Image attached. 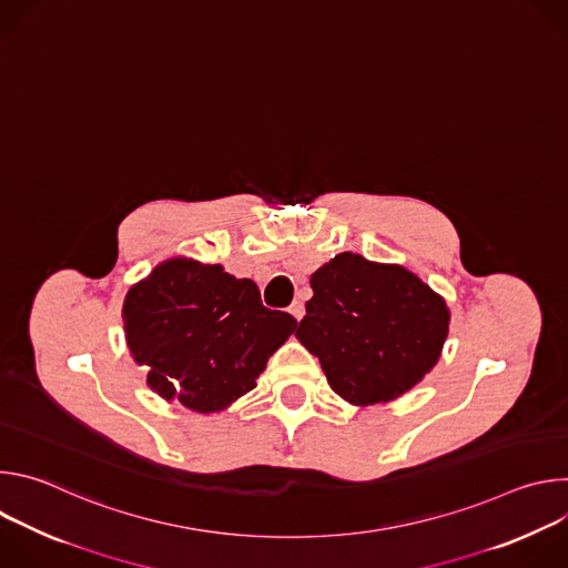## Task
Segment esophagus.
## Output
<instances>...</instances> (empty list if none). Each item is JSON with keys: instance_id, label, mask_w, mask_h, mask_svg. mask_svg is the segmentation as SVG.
I'll return each mask as SVG.
<instances>
[{"instance_id": "1", "label": "esophagus", "mask_w": 568, "mask_h": 568, "mask_svg": "<svg viewBox=\"0 0 568 568\" xmlns=\"http://www.w3.org/2000/svg\"><path fill=\"white\" fill-rule=\"evenodd\" d=\"M290 314H292L296 321H301V318H303V314H305L303 303H301V301H294V303L290 305Z\"/></svg>"}]
</instances>
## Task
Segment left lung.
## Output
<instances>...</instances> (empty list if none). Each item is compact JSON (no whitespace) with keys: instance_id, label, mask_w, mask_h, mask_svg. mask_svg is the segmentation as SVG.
I'll list each match as a JSON object with an SVG mask.
<instances>
[{"instance_id":"obj_1","label":"left lung","mask_w":568,"mask_h":568,"mask_svg":"<svg viewBox=\"0 0 568 568\" xmlns=\"http://www.w3.org/2000/svg\"><path fill=\"white\" fill-rule=\"evenodd\" d=\"M310 287L296 339L355 407L404 395L440 359L449 307L404 265L344 252L310 276Z\"/></svg>"}]
</instances>
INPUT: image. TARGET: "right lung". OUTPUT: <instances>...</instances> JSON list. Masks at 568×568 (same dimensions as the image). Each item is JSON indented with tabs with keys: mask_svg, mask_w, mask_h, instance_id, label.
<instances>
[{
	"mask_svg": "<svg viewBox=\"0 0 568 568\" xmlns=\"http://www.w3.org/2000/svg\"><path fill=\"white\" fill-rule=\"evenodd\" d=\"M123 328L132 359L159 397L217 414L256 388L296 318L265 307L254 281L175 256L128 290Z\"/></svg>",
	"mask_w": 568,
	"mask_h": 568,
	"instance_id": "1",
	"label": "right lung"
}]
</instances>
